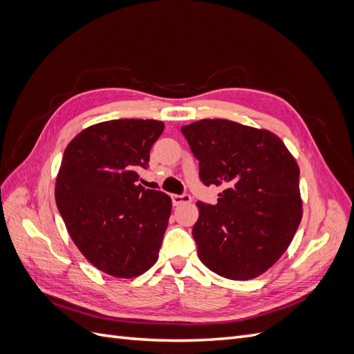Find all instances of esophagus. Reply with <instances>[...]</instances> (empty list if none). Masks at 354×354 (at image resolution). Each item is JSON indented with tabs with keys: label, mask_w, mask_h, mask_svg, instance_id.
Segmentation results:
<instances>
[{
	"label": "esophagus",
	"mask_w": 354,
	"mask_h": 354,
	"mask_svg": "<svg viewBox=\"0 0 354 354\" xmlns=\"http://www.w3.org/2000/svg\"><path fill=\"white\" fill-rule=\"evenodd\" d=\"M171 199H173V203H174L176 207H178V205H183V203H189V202H192L190 195H173V196H171Z\"/></svg>",
	"instance_id": "esophagus-1"
}]
</instances>
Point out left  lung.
<instances>
[{"mask_svg": "<svg viewBox=\"0 0 354 354\" xmlns=\"http://www.w3.org/2000/svg\"><path fill=\"white\" fill-rule=\"evenodd\" d=\"M216 205L196 202L192 234L199 260L232 281L263 274L281 259L303 217L299 168L279 137L229 120L181 127Z\"/></svg>", "mask_w": 354, "mask_h": 354, "instance_id": "obj_1", "label": "left lung"}]
</instances>
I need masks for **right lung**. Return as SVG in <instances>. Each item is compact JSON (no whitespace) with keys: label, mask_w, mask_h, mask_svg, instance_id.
<instances>
[{"label":"right lung","mask_w":354,"mask_h":354,"mask_svg":"<svg viewBox=\"0 0 354 354\" xmlns=\"http://www.w3.org/2000/svg\"><path fill=\"white\" fill-rule=\"evenodd\" d=\"M162 131L155 120H112L85 128L63 153L59 212L82 255L108 274L134 277L158 260L173 202L138 185V171Z\"/></svg>","instance_id":"1"}]
</instances>
